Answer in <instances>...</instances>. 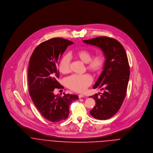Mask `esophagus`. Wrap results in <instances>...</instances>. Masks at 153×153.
I'll use <instances>...</instances> for the list:
<instances>
[{
    "instance_id": "esophagus-1",
    "label": "esophagus",
    "mask_w": 153,
    "mask_h": 153,
    "mask_svg": "<svg viewBox=\"0 0 153 153\" xmlns=\"http://www.w3.org/2000/svg\"><path fill=\"white\" fill-rule=\"evenodd\" d=\"M78 97H79V98H81L85 97V96L84 95H82V94H79L78 95Z\"/></svg>"
}]
</instances>
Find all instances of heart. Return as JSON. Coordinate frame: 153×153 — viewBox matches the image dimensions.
Masks as SVG:
<instances>
[{
    "instance_id": "heart-1",
    "label": "heart",
    "mask_w": 153,
    "mask_h": 153,
    "mask_svg": "<svg viewBox=\"0 0 153 153\" xmlns=\"http://www.w3.org/2000/svg\"><path fill=\"white\" fill-rule=\"evenodd\" d=\"M74 56L84 64H87V69L94 74H98L101 71L104 59L102 55L97 54L91 58V53L88 50H80L74 54ZM70 58L68 55H64L59 61V70L63 74H66L70 72ZM92 82L91 76L88 74L73 75L66 79V85L70 89L82 92L86 90Z\"/></svg>"
}]
</instances>
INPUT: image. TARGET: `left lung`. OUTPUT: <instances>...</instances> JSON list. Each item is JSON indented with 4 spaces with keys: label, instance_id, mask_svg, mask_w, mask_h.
Wrapping results in <instances>:
<instances>
[{
    "label": "left lung",
    "instance_id": "obj_1",
    "mask_svg": "<svg viewBox=\"0 0 153 153\" xmlns=\"http://www.w3.org/2000/svg\"><path fill=\"white\" fill-rule=\"evenodd\" d=\"M83 42L99 47L106 59L103 71L93 87L101 88L104 93L90 97L96 102L90 114L96 119L107 120L118 112L126 96L130 77L127 55L123 45L114 38L100 36Z\"/></svg>",
    "mask_w": 153,
    "mask_h": 153
}]
</instances>
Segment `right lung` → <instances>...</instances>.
<instances>
[{
	"mask_svg": "<svg viewBox=\"0 0 153 153\" xmlns=\"http://www.w3.org/2000/svg\"><path fill=\"white\" fill-rule=\"evenodd\" d=\"M74 42L55 38L39 44L33 52L28 68L29 92L31 99L44 118L55 123L65 120L71 102L79 99L76 95L53 94L55 88L62 89L58 82L59 60L67 47Z\"/></svg>",
	"mask_w": 153,
	"mask_h": 153,
	"instance_id": "1",
	"label": "right lung"
}]
</instances>
